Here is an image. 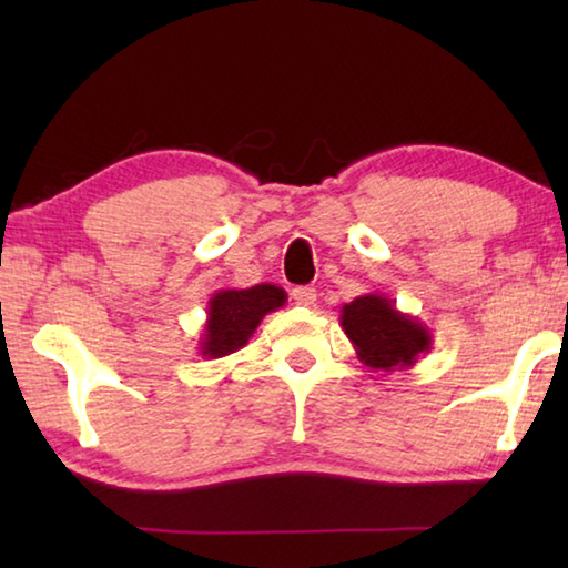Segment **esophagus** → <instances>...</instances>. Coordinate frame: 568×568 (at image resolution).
<instances>
[{
  "label": "esophagus",
  "instance_id": "esophagus-1",
  "mask_svg": "<svg viewBox=\"0 0 568 568\" xmlns=\"http://www.w3.org/2000/svg\"><path fill=\"white\" fill-rule=\"evenodd\" d=\"M315 297H318V293H315V287L303 285V287H295V291H293V301L297 305H303V307L315 305Z\"/></svg>",
  "mask_w": 568,
  "mask_h": 568
}]
</instances>
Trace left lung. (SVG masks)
<instances>
[{"mask_svg":"<svg viewBox=\"0 0 568 568\" xmlns=\"http://www.w3.org/2000/svg\"><path fill=\"white\" fill-rule=\"evenodd\" d=\"M341 328L358 361L373 371L390 373L416 365L434 348V335L418 318L400 313L383 293H365L341 307Z\"/></svg>","mask_w":568,"mask_h":568,"instance_id":"1","label":"left lung"}]
</instances>
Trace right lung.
<instances>
[{"instance_id":"obj_1","label":"right lung","mask_w":568,"mask_h":568,"mask_svg":"<svg viewBox=\"0 0 568 568\" xmlns=\"http://www.w3.org/2000/svg\"><path fill=\"white\" fill-rule=\"evenodd\" d=\"M287 295L283 287L261 283L253 287H223L207 301V321L200 333L197 353L203 358H225L253 338L267 313L283 307Z\"/></svg>"}]
</instances>
